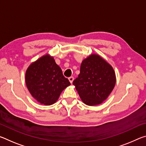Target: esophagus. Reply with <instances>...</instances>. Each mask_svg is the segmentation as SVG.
<instances>
[{"mask_svg": "<svg viewBox=\"0 0 146 146\" xmlns=\"http://www.w3.org/2000/svg\"><path fill=\"white\" fill-rule=\"evenodd\" d=\"M68 79H69V80H70V82L71 83H72L73 80H74V77H73V76H70V77L68 78Z\"/></svg>", "mask_w": 146, "mask_h": 146, "instance_id": "1", "label": "esophagus"}]
</instances>
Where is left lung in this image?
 Instances as JSON below:
<instances>
[{"label": "left lung", "mask_w": 146, "mask_h": 146, "mask_svg": "<svg viewBox=\"0 0 146 146\" xmlns=\"http://www.w3.org/2000/svg\"><path fill=\"white\" fill-rule=\"evenodd\" d=\"M115 82L113 68L100 56L94 54L82 61L80 74L73 84L83 102L94 106L100 104L108 98Z\"/></svg>", "instance_id": "1"}]
</instances>
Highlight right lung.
<instances>
[{
  "label": "right lung",
  "mask_w": 146,
  "mask_h": 146,
  "mask_svg": "<svg viewBox=\"0 0 146 146\" xmlns=\"http://www.w3.org/2000/svg\"><path fill=\"white\" fill-rule=\"evenodd\" d=\"M26 83L31 95L38 102L48 106L55 103L62 91L71 84L53 58L48 55L29 66Z\"/></svg>",
  "instance_id": "add662e5"
}]
</instances>
